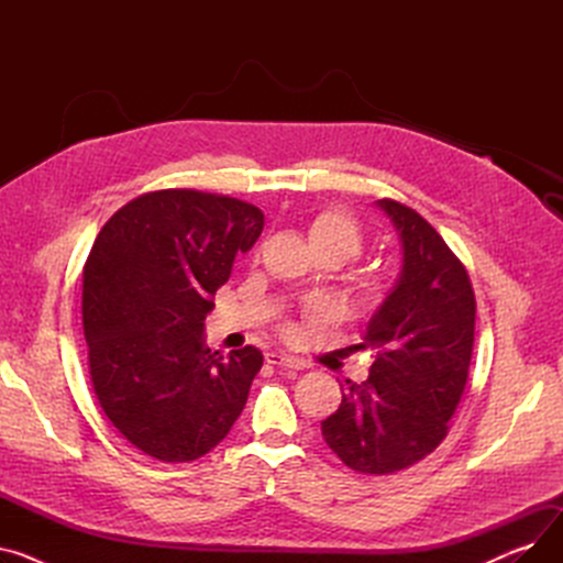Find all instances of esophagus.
<instances>
[{
  "label": "esophagus",
  "mask_w": 563,
  "mask_h": 563,
  "mask_svg": "<svg viewBox=\"0 0 563 563\" xmlns=\"http://www.w3.org/2000/svg\"><path fill=\"white\" fill-rule=\"evenodd\" d=\"M264 361L274 365V367H285V369H303V363L299 358L294 356H287V353H280V351H269L264 356Z\"/></svg>",
  "instance_id": "esophagus-1"
}]
</instances>
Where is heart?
<instances>
[{
    "mask_svg": "<svg viewBox=\"0 0 563 563\" xmlns=\"http://www.w3.org/2000/svg\"><path fill=\"white\" fill-rule=\"evenodd\" d=\"M308 242L314 255L335 257L340 264L358 257L365 246L361 223L344 210H321L308 221ZM390 291L388 280L378 274H361L351 285V303L361 312H374ZM291 333V329H285Z\"/></svg>",
    "mask_w": 563,
    "mask_h": 563,
    "instance_id": "heart-1",
    "label": "heart"
}]
</instances>
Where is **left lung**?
Returning a JSON list of instances; mask_svg holds the SVG:
<instances>
[{
  "instance_id": "obj_1",
  "label": "left lung",
  "mask_w": 563,
  "mask_h": 563,
  "mask_svg": "<svg viewBox=\"0 0 563 563\" xmlns=\"http://www.w3.org/2000/svg\"><path fill=\"white\" fill-rule=\"evenodd\" d=\"M376 205L399 232L401 274L358 344L376 353L367 380H346L321 433L351 470L393 475L448 435L467 383L477 303L463 262L429 221L390 198Z\"/></svg>"
}]
</instances>
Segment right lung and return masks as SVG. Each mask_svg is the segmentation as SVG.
<instances>
[{"instance_id": "obj_1", "label": "right lung", "mask_w": 563, "mask_h": 563, "mask_svg": "<svg viewBox=\"0 0 563 563\" xmlns=\"http://www.w3.org/2000/svg\"><path fill=\"white\" fill-rule=\"evenodd\" d=\"M264 228L255 205L162 189L123 205L84 264V338L93 393L136 450L187 463L214 450L242 416L262 367L255 346H205V317Z\"/></svg>"}]
</instances>
